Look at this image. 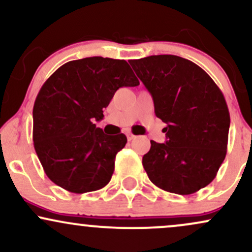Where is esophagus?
Masks as SVG:
<instances>
[{
    "mask_svg": "<svg viewBox=\"0 0 252 252\" xmlns=\"http://www.w3.org/2000/svg\"><path fill=\"white\" fill-rule=\"evenodd\" d=\"M126 138H128V141L134 140V138H135V135H132V134H130V132H128V134H126Z\"/></svg>",
    "mask_w": 252,
    "mask_h": 252,
    "instance_id": "1",
    "label": "esophagus"
}]
</instances>
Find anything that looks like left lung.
<instances>
[{"mask_svg": "<svg viewBox=\"0 0 252 252\" xmlns=\"http://www.w3.org/2000/svg\"><path fill=\"white\" fill-rule=\"evenodd\" d=\"M167 124L166 142L150 141L142 164L158 189L187 195L216 178L226 155L230 114L220 89L201 67L178 56L130 60Z\"/></svg>", "mask_w": 252, "mask_h": 252, "instance_id": "obj_1", "label": "left lung"}]
</instances>
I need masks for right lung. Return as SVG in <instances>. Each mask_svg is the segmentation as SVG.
Segmentation results:
<instances>
[{"label":"right lung","mask_w":252,"mask_h":252,"mask_svg":"<svg viewBox=\"0 0 252 252\" xmlns=\"http://www.w3.org/2000/svg\"><path fill=\"white\" fill-rule=\"evenodd\" d=\"M138 84L126 60L103 57L63 63L46 80L34 103L33 142L54 184L78 194L109 184L126 137L104 134L94 122L118 89Z\"/></svg>","instance_id":"right-lung-1"}]
</instances>
